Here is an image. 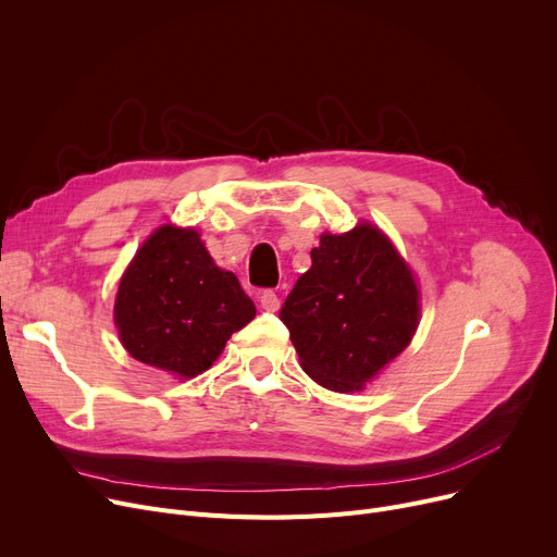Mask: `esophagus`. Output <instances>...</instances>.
Returning a JSON list of instances; mask_svg holds the SVG:
<instances>
[{
    "instance_id": "obj_1",
    "label": "esophagus",
    "mask_w": 557,
    "mask_h": 557,
    "mask_svg": "<svg viewBox=\"0 0 557 557\" xmlns=\"http://www.w3.org/2000/svg\"><path fill=\"white\" fill-rule=\"evenodd\" d=\"M259 302H261V307L267 309V311H277L280 309V298H277V294L273 288H267V290H261V296H259Z\"/></svg>"
}]
</instances>
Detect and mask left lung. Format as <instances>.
Wrapping results in <instances>:
<instances>
[{
	"label": "left lung",
	"instance_id": "obj_1",
	"mask_svg": "<svg viewBox=\"0 0 557 557\" xmlns=\"http://www.w3.org/2000/svg\"><path fill=\"white\" fill-rule=\"evenodd\" d=\"M302 370L336 393L361 391L411 343L420 323V290L386 234L359 223L325 232L282 305Z\"/></svg>",
	"mask_w": 557,
	"mask_h": 557
}]
</instances>
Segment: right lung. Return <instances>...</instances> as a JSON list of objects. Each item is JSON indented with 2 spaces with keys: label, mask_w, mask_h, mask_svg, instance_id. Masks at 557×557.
<instances>
[{
  "label": "right lung",
  "mask_w": 557,
  "mask_h": 557,
  "mask_svg": "<svg viewBox=\"0 0 557 557\" xmlns=\"http://www.w3.org/2000/svg\"><path fill=\"white\" fill-rule=\"evenodd\" d=\"M255 313L237 275L216 267L200 234L175 225L141 244L114 300L128 355L181 379L208 370Z\"/></svg>",
  "instance_id": "add662e5"
}]
</instances>
